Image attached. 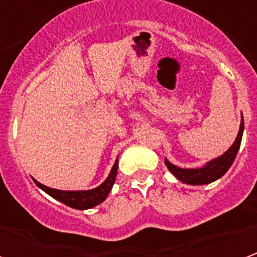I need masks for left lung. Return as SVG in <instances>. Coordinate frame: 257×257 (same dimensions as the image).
I'll list each match as a JSON object with an SVG mask.
<instances>
[{
  "label": "left lung",
  "mask_w": 257,
  "mask_h": 257,
  "mask_svg": "<svg viewBox=\"0 0 257 257\" xmlns=\"http://www.w3.org/2000/svg\"><path fill=\"white\" fill-rule=\"evenodd\" d=\"M243 134V117L241 118V125H239V131H238L237 139L232 143V146L228 150L223 154V156L217 157L215 160H212L208 164H205L202 168H195V169H183L176 165H173L165 158V165L171 171V172L176 176V178L186 184H191V186H199V184H208L215 182L217 179H220L224 173L230 169L232 162L237 157V153L241 146V140H242Z\"/></svg>",
  "instance_id": "left-lung-1"
}]
</instances>
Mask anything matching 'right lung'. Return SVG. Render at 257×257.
Here are the masks:
<instances>
[{
  "instance_id": "add662e5",
  "label": "right lung",
  "mask_w": 257,
  "mask_h": 257,
  "mask_svg": "<svg viewBox=\"0 0 257 257\" xmlns=\"http://www.w3.org/2000/svg\"><path fill=\"white\" fill-rule=\"evenodd\" d=\"M117 169L118 160H115V162H114V165L111 168V172L108 175V178L100 186H97L96 189L81 190V191H64V190L51 189V187H47V186H44L40 182H37L36 179H33V180H34V183L40 189L44 190L47 194H49L52 198L58 199V201L63 202L64 205H67L70 208L84 210L101 204L107 198V195L110 193L112 184L115 182V178H117Z\"/></svg>"
}]
</instances>
